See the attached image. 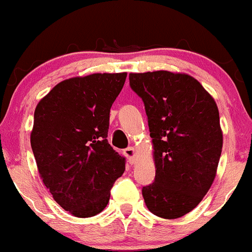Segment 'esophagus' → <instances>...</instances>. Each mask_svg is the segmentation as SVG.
<instances>
[{
	"mask_svg": "<svg viewBox=\"0 0 252 252\" xmlns=\"http://www.w3.org/2000/svg\"><path fill=\"white\" fill-rule=\"evenodd\" d=\"M124 154H125L127 161H128L129 164H134V161H136V149H134L133 147L126 148L125 151H124Z\"/></svg>",
	"mask_w": 252,
	"mask_h": 252,
	"instance_id": "1",
	"label": "esophagus"
}]
</instances>
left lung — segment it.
<instances>
[{
	"label": "left lung",
	"mask_w": 252,
	"mask_h": 252,
	"mask_svg": "<svg viewBox=\"0 0 252 252\" xmlns=\"http://www.w3.org/2000/svg\"><path fill=\"white\" fill-rule=\"evenodd\" d=\"M129 86L143 100L154 149L156 179L142 189L144 202L160 218H180L216 178L223 147L217 104L186 73H129Z\"/></svg>",
	"instance_id": "1"
}]
</instances>
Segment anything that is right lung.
<instances>
[{"label":"right lung","mask_w":252,"mask_h":252,"mask_svg":"<svg viewBox=\"0 0 252 252\" xmlns=\"http://www.w3.org/2000/svg\"><path fill=\"white\" fill-rule=\"evenodd\" d=\"M94 73L60 82L39 101L31 144L42 183L74 217L100 213L125 171V158L109 144L110 109L126 81Z\"/></svg>","instance_id":"obj_1"}]
</instances>
